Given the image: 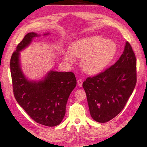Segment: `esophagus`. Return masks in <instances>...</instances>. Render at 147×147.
I'll list each match as a JSON object with an SVG mask.
<instances>
[{
    "instance_id": "34e87169",
    "label": "esophagus",
    "mask_w": 147,
    "mask_h": 147,
    "mask_svg": "<svg viewBox=\"0 0 147 147\" xmlns=\"http://www.w3.org/2000/svg\"><path fill=\"white\" fill-rule=\"evenodd\" d=\"M77 83H78V86L80 87L82 86V85H83V81L82 80H78L77 81Z\"/></svg>"
}]
</instances>
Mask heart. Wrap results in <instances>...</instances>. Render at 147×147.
<instances>
[{
    "label": "heart",
    "instance_id": "heart-1",
    "mask_svg": "<svg viewBox=\"0 0 147 147\" xmlns=\"http://www.w3.org/2000/svg\"><path fill=\"white\" fill-rule=\"evenodd\" d=\"M116 52V45L108 39L95 35L80 39L73 43L71 51L64 52L69 62L74 61V56L82 58L81 66L88 74L97 73L110 63Z\"/></svg>",
    "mask_w": 147,
    "mask_h": 147
}]
</instances>
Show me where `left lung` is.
Returning <instances> with one entry per match:
<instances>
[{
	"label": "left lung",
	"mask_w": 147,
	"mask_h": 147,
	"mask_svg": "<svg viewBox=\"0 0 147 147\" xmlns=\"http://www.w3.org/2000/svg\"><path fill=\"white\" fill-rule=\"evenodd\" d=\"M136 56L126 42L123 54L115 63L83 83L92 117L106 123L120 113L136 84Z\"/></svg>",
	"instance_id": "1"
}]
</instances>
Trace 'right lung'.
<instances>
[{
    "mask_svg": "<svg viewBox=\"0 0 147 147\" xmlns=\"http://www.w3.org/2000/svg\"><path fill=\"white\" fill-rule=\"evenodd\" d=\"M37 36L33 32L28 33L12 54L10 67L14 96L21 107L36 123L55 126L64 117L65 106L76 85V79L73 72L51 71L40 82L26 80L20 68V51Z\"/></svg>",
    "mask_w": 147,
    "mask_h": 147,
    "instance_id": "right-lung-1",
    "label": "right lung"
}]
</instances>
